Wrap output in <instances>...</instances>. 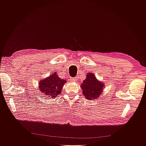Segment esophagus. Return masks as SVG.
<instances>
[{
	"label": "esophagus",
	"instance_id": "obj_1",
	"mask_svg": "<svg viewBox=\"0 0 146 146\" xmlns=\"http://www.w3.org/2000/svg\"><path fill=\"white\" fill-rule=\"evenodd\" d=\"M77 77H72V78H70V80L72 82H77Z\"/></svg>",
	"mask_w": 146,
	"mask_h": 146
}]
</instances>
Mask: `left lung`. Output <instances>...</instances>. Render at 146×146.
I'll return each instance as SVG.
<instances>
[{
    "mask_svg": "<svg viewBox=\"0 0 146 146\" xmlns=\"http://www.w3.org/2000/svg\"><path fill=\"white\" fill-rule=\"evenodd\" d=\"M105 85L95 77L92 73H88L85 80H84L81 85L83 94L88 100H93L98 99L102 94Z\"/></svg>",
    "mask_w": 146,
    "mask_h": 146,
    "instance_id": "obj_1",
    "label": "left lung"
}]
</instances>
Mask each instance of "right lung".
I'll list each match as a JSON object with an SVG mask.
<instances>
[{
	"instance_id": "right-lung-1",
	"label": "right lung",
	"mask_w": 146,
	"mask_h": 146,
	"mask_svg": "<svg viewBox=\"0 0 146 146\" xmlns=\"http://www.w3.org/2000/svg\"><path fill=\"white\" fill-rule=\"evenodd\" d=\"M66 80L60 78L56 72L52 74L49 77L42 79L39 83V89L49 98H55L60 95ZM48 98V97H47Z\"/></svg>"
}]
</instances>
